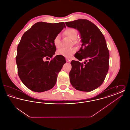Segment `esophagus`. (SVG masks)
<instances>
[{"instance_id": "1", "label": "esophagus", "mask_w": 130, "mask_h": 130, "mask_svg": "<svg viewBox=\"0 0 130 130\" xmlns=\"http://www.w3.org/2000/svg\"><path fill=\"white\" fill-rule=\"evenodd\" d=\"M66 61H67V62H70V59H69L68 58H66Z\"/></svg>"}]
</instances>
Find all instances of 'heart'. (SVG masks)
<instances>
[{
  "instance_id": "b5f03b06",
  "label": "heart",
  "mask_w": 130,
  "mask_h": 130,
  "mask_svg": "<svg viewBox=\"0 0 130 130\" xmlns=\"http://www.w3.org/2000/svg\"><path fill=\"white\" fill-rule=\"evenodd\" d=\"M63 34L73 40V42L76 43L77 40L76 38L77 37V31L73 28H69L64 31ZM53 43L56 48L58 49L61 47V41L60 39V36L59 35L56 36L54 39ZM75 50L73 48L71 49H64L62 48L57 50L56 54L57 55L62 56L67 58H70L74 54Z\"/></svg>"
}]
</instances>
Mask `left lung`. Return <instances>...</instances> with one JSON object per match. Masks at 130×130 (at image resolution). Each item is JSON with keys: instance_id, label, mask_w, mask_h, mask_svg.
<instances>
[{"instance_id": "obj_1", "label": "left lung", "mask_w": 130, "mask_h": 130, "mask_svg": "<svg viewBox=\"0 0 130 130\" xmlns=\"http://www.w3.org/2000/svg\"><path fill=\"white\" fill-rule=\"evenodd\" d=\"M69 27L77 29L80 34L82 47L74 56L83 63L72 60L69 73L73 87L77 90L90 92L104 82L109 67V52L105 37L98 27L87 19L66 22Z\"/></svg>"}]
</instances>
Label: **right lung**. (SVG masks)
<instances>
[{"instance_id":"add662e5","label":"right lung","mask_w":130,"mask_h":130,"mask_svg":"<svg viewBox=\"0 0 130 130\" xmlns=\"http://www.w3.org/2000/svg\"><path fill=\"white\" fill-rule=\"evenodd\" d=\"M65 27L64 22L50 23L38 22L25 31L18 46L16 62L19 77L31 91L43 92L56 84L58 74L66 61L56 56L50 62L56 48L53 40Z\"/></svg>"}]
</instances>
